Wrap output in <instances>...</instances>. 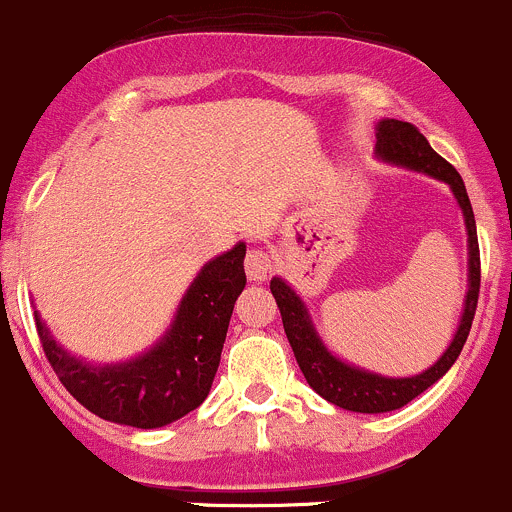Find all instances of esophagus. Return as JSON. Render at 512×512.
Returning a JSON list of instances; mask_svg holds the SVG:
<instances>
[{
    "label": "esophagus",
    "instance_id": "esophagus-1",
    "mask_svg": "<svg viewBox=\"0 0 512 512\" xmlns=\"http://www.w3.org/2000/svg\"><path fill=\"white\" fill-rule=\"evenodd\" d=\"M246 276H249V281H268L273 273V256L268 254V251L263 249H251L249 254H246Z\"/></svg>",
    "mask_w": 512,
    "mask_h": 512
}]
</instances>
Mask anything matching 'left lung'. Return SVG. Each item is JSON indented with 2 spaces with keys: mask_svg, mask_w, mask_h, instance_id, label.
Masks as SVG:
<instances>
[{
  "mask_svg": "<svg viewBox=\"0 0 512 512\" xmlns=\"http://www.w3.org/2000/svg\"><path fill=\"white\" fill-rule=\"evenodd\" d=\"M376 156L388 161V164L403 166V169L421 171V174L433 176V179L445 181L458 199L460 211L465 219V231H468V293H465L463 316H460L458 331H455L453 341L445 348L443 356L428 368V371L418 373V376L408 378H388L381 373L363 371V368L351 366V363L341 361L333 356L326 346H323L321 336L313 328L308 308L301 298L296 296L291 286L283 278H271V293L281 311L283 331H286L288 343L293 348L298 368L306 376L308 386L326 398L328 403L346 411L356 413H388L403 408L411 403L413 398L428 391L438 378L448 373L455 358L460 356L468 338L470 326H473L475 306H478V291H480V251H478V231H475V216L473 206H470L468 191H465L463 179L458 171L430 149L428 139L408 121L398 119H383L376 126Z\"/></svg>",
  "mask_w": 512,
  "mask_h": 512,
  "instance_id": "8db88e82",
  "label": "left lung"
}]
</instances>
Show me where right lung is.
<instances>
[{"instance_id":"1","label":"right lung","mask_w":512,"mask_h":512,"mask_svg":"<svg viewBox=\"0 0 512 512\" xmlns=\"http://www.w3.org/2000/svg\"><path fill=\"white\" fill-rule=\"evenodd\" d=\"M246 244L211 258L181 298L169 331L154 348L124 363L94 366L64 351L37 318L47 361L79 403L104 421L161 428L206 401L221 361L226 331L246 286Z\"/></svg>"}]
</instances>
